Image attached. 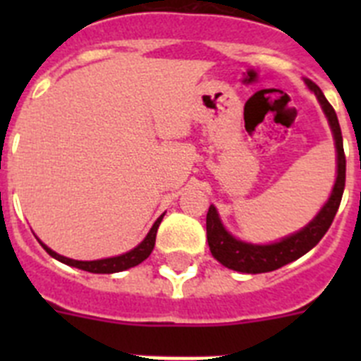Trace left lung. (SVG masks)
Masks as SVG:
<instances>
[{"instance_id":"obj_1","label":"left lung","mask_w":361,"mask_h":361,"mask_svg":"<svg viewBox=\"0 0 361 361\" xmlns=\"http://www.w3.org/2000/svg\"><path fill=\"white\" fill-rule=\"evenodd\" d=\"M304 81L309 90L317 95L318 103H320L325 117L329 121L331 132H333L334 146H336V180H334L333 191H331L327 202L318 212V215L307 226H304L300 231L293 233L289 237L279 242H271V244H251V242H244L240 238L233 237L231 233L224 228L219 212L212 204L208 215H206L209 251L228 269L257 275V273L275 271L286 264L293 262L307 251H311L322 240V237L333 224L334 215L340 208L343 188H345V153H343L342 130H340L336 111L325 99V95L322 94L320 88L309 79H304Z\"/></svg>"}]
</instances>
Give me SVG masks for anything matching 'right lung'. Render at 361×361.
Segmentation results:
<instances>
[{
  "label": "right lung",
  "mask_w": 361,
  "mask_h": 361,
  "mask_svg": "<svg viewBox=\"0 0 361 361\" xmlns=\"http://www.w3.org/2000/svg\"><path fill=\"white\" fill-rule=\"evenodd\" d=\"M162 216H164V213L155 220V224L152 226V229H149L148 235H146L145 240H142L141 244L135 245V247L130 250L128 253L117 255V257L101 258V260H73V258L63 257V255L52 251L49 245H44L41 240L39 244L43 245V250L47 251L50 257H54L56 260H59V262L66 264V266L78 267V269L88 271V273H103V275L106 273V275H110V273H119V271H126L130 269V267L139 266L142 260H146V258L149 257V253L153 251V245H155V237H157V229L159 224H161Z\"/></svg>",
  "instance_id": "1"
}]
</instances>
